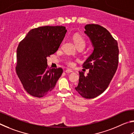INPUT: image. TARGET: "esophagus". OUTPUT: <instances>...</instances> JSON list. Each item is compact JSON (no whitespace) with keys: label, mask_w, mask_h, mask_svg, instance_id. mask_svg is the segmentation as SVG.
<instances>
[{"label":"esophagus","mask_w":134,"mask_h":134,"mask_svg":"<svg viewBox=\"0 0 134 134\" xmlns=\"http://www.w3.org/2000/svg\"><path fill=\"white\" fill-rule=\"evenodd\" d=\"M65 72H66V73H72V72H73V71H72L71 69H68L66 70V71H65Z\"/></svg>","instance_id":"1"}]
</instances>
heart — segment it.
<instances>
[{
    "label": "heart",
    "mask_w": 134,
    "mask_h": 134,
    "mask_svg": "<svg viewBox=\"0 0 134 134\" xmlns=\"http://www.w3.org/2000/svg\"><path fill=\"white\" fill-rule=\"evenodd\" d=\"M73 40L77 48H78L79 46H83V48H85V46L86 45L85 40L84 39L83 37L81 36V35L78 34L75 35L73 37ZM66 63L69 66H73L75 64L74 61L72 59H70L66 60Z\"/></svg>",
    "instance_id": "heart-1"
}]
</instances>
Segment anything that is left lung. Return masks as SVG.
<instances>
[{"instance_id": "8db88e82", "label": "left lung", "mask_w": 134, "mask_h": 134, "mask_svg": "<svg viewBox=\"0 0 134 134\" xmlns=\"http://www.w3.org/2000/svg\"><path fill=\"white\" fill-rule=\"evenodd\" d=\"M85 29L93 51L83 64L84 68L90 69L89 73L85 76L79 72L75 90L82 97L91 99L101 94L109 85L118 68L119 49L117 41L104 27L88 24Z\"/></svg>"}]
</instances>
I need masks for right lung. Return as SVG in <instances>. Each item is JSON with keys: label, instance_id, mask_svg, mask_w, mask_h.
Segmentation results:
<instances>
[{"label": "right lung", "instance_id": "obj_1", "mask_svg": "<svg viewBox=\"0 0 134 134\" xmlns=\"http://www.w3.org/2000/svg\"><path fill=\"white\" fill-rule=\"evenodd\" d=\"M66 32L62 26L35 28L19 44L16 71L30 95L43 97L55 88L63 69H48L47 57L58 51Z\"/></svg>", "mask_w": 134, "mask_h": 134}]
</instances>
